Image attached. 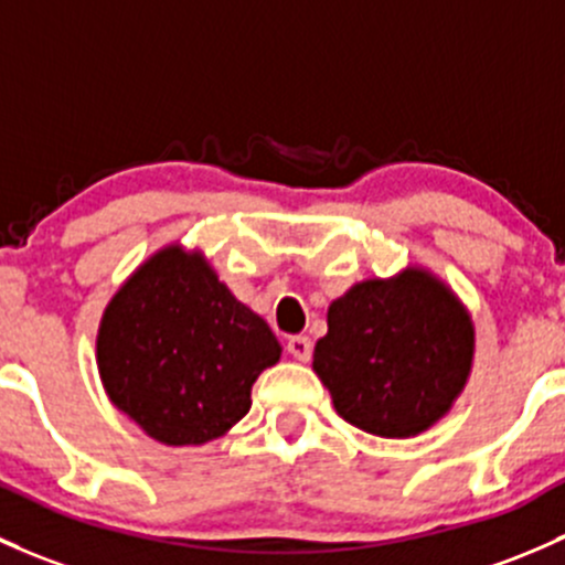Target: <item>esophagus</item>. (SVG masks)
Here are the masks:
<instances>
[{
  "label": "esophagus",
  "instance_id": "1",
  "mask_svg": "<svg viewBox=\"0 0 565 565\" xmlns=\"http://www.w3.org/2000/svg\"><path fill=\"white\" fill-rule=\"evenodd\" d=\"M287 352L292 354L295 360L308 362V360H311V352H313L311 338H306V335H292V338H289V341H287Z\"/></svg>",
  "mask_w": 565,
  "mask_h": 565
}]
</instances>
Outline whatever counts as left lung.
Listing matches in <instances>:
<instances>
[{"label":"left lung","instance_id":"left-lung-1","mask_svg":"<svg viewBox=\"0 0 565 565\" xmlns=\"http://www.w3.org/2000/svg\"><path fill=\"white\" fill-rule=\"evenodd\" d=\"M473 360V322L427 270L354 284L328 308L313 371L349 425L382 438L417 436L452 408Z\"/></svg>","mask_w":565,"mask_h":565}]
</instances>
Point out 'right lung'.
Wrapping results in <instances>:
<instances>
[{"instance_id":"right-lung-1","label":"right lung","mask_w":565,"mask_h":565,"mask_svg":"<svg viewBox=\"0 0 565 565\" xmlns=\"http://www.w3.org/2000/svg\"><path fill=\"white\" fill-rule=\"evenodd\" d=\"M281 358L263 317L235 300L203 254L168 246L113 295L97 335L105 392L168 447L224 436Z\"/></svg>"}]
</instances>
